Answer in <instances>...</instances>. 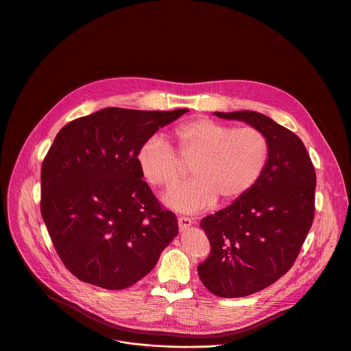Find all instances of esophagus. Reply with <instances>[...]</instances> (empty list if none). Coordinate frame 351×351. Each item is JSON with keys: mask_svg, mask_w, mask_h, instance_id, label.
<instances>
[{"mask_svg": "<svg viewBox=\"0 0 351 351\" xmlns=\"http://www.w3.org/2000/svg\"><path fill=\"white\" fill-rule=\"evenodd\" d=\"M178 224H179V230L183 231V230H186L187 227L191 226V219L184 217V216H180V217L178 219Z\"/></svg>", "mask_w": 351, "mask_h": 351, "instance_id": "1", "label": "esophagus"}]
</instances>
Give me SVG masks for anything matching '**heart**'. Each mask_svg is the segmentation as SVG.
<instances>
[{
  "label": "heart",
  "instance_id": "obj_1",
  "mask_svg": "<svg viewBox=\"0 0 351 351\" xmlns=\"http://www.w3.org/2000/svg\"><path fill=\"white\" fill-rule=\"evenodd\" d=\"M179 154L191 167V182L173 186L162 197L167 206L195 213L236 202L261 180L270 157L267 138L254 128H234L209 119L183 124L175 132ZM136 162L153 186L169 187L180 175L179 160L162 136H152L139 147Z\"/></svg>",
  "mask_w": 351,
  "mask_h": 351
}]
</instances>
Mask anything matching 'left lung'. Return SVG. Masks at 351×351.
<instances>
[{
  "instance_id": "8db88e82",
  "label": "left lung",
  "mask_w": 351,
  "mask_h": 351,
  "mask_svg": "<svg viewBox=\"0 0 351 351\" xmlns=\"http://www.w3.org/2000/svg\"><path fill=\"white\" fill-rule=\"evenodd\" d=\"M244 121L270 146L267 167L243 198L204 217L209 256L197 271L205 288L220 298H243L281 278L293 265L314 219L315 171L303 142L256 111L213 112Z\"/></svg>"
}]
</instances>
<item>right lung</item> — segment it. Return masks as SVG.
I'll return each instance as SVG.
<instances>
[{
  "mask_svg": "<svg viewBox=\"0 0 351 351\" xmlns=\"http://www.w3.org/2000/svg\"><path fill=\"white\" fill-rule=\"evenodd\" d=\"M187 111L107 107L56 135L41 167V215L78 280L125 289L153 270L176 237V216L142 180L136 154Z\"/></svg>",
  "mask_w": 351,
  "mask_h": 351,
  "instance_id": "1",
  "label": "right lung"
}]
</instances>
